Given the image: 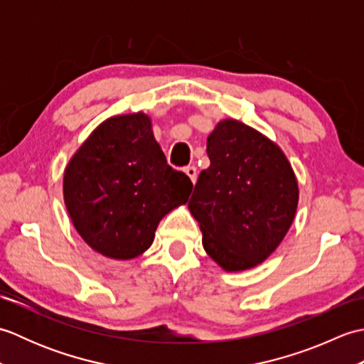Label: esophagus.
<instances>
[{
	"label": "esophagus",
	"mask_w": 364,
	"mask_h": 364,
	"mask_svg": "<svg viewBox=\"0 0 364 364\" xmlns=\"http://www.w3.org/2000/svg\"><path fill=\"white\" fill-rule=\"evenodd\" d=\"M184 173H186L191 178V181L196 184V181H197V167L196 166L184 167Z\"/></svg>",
	"instance_id": "34e87169"
}]
</instances>
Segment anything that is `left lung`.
I'll return each mask as SVG.
<instances>
[{
  "label": "left lung",
  "mask_w": 364,
  "mask_h": 364,
  "mask_svg": "<svg viewBox=\"0 0 364 364\" xmlns=\"http://www.w3.org/2000/svg\"><path fill=\"white\" fill-rule=\"evenodd\" d=\"M211 164L198 175L189 211L205 252L225 272L266 261L288 233L299 205V183L283 150L235 119L208 136Z\"/></svg>",
  "instance_id": "obj_1"
}]
</instances>
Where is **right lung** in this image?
<instances>
[{"label": "right lung", "instance_id": "obj_1", "mask_svg": "<svg viewBox=\"0 0 364 364\" xmlns=\"http://www.w3.org/2000/svg\"><path fill=\"white\" fill-rule=\"evenodd\" d=\"M64 203L92 250L128 261L154 241L161 219L188 202V175L167 164L151 119L114 115L92 131L64 170Z\"/></svg>", "mask_w": 364, "mask_h": 364}]
</instances>
